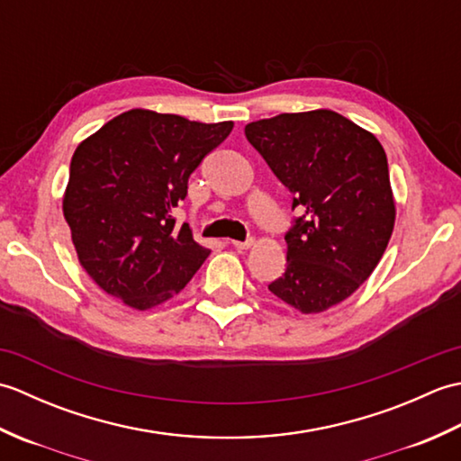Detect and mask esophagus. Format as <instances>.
Listing matches in <instances>:
<instances>
[{
  "mask_svg": "<svg viewBox=\"0 0 461 461\" xmlns=\"http://www.w3.org/2000/svg\"><path fill=\"white\" fill-rule=\"evenodd\" d=\"M230 246L236 248V249H249V248L253 246V240H248V241H236V240H231Z\"/></svg>",
  "mask_w": 461,
  "mask_h": 461,
  "instance_id": "34e87169",
  "label": "esophagus"
}]
</instances>
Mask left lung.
Here are the masks:
<instances>
[{
    "label": "left lung",
    "instance_id": "8db88e82",
    "mask_svg": "<svg viewBox=\"0 0 461 461\" xmlns=\"http://www.w3.org/2000/svg\"><path fill=\"white\" fill-rule=\"evenodd\" d=\"M246 136L303 212L285 236L287 269L269 291L305 315L339 305L370 277L393 236L384 149L327 109L249 122Z\"/></svg>",
    "mask_w": 461,
    "mask_h": 461
}]
</instances>
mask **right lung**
<instances>
[{"mask_svg": "<svg viewBox=\"0 0 461 461\" xmlns=\"http://www.w3.org/2000/svg\"><path fill=\"white\" fill-rule=\"evenodd\" d=\"M231 129V121L132 109L77 146L63 215L79 263L104 293L146 311L178 295L202 267L210 249L194 241L188 223L176 228L172 210Z\"/></svg>", "mask_w": 461, "mask_h": 461, "instance_id": "add662e5", "label": "right lung"}]
</instances>
